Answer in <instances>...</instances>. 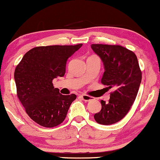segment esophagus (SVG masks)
<instances>
[{"label": "esophagus", "mask_w": 160, "mask_h": 160, "mask_svg": "<svg viewBox=\"0 0 160 160\" xmlns=\"http://www.w3.org/2000/svg\"><path fill=\"white\" fill-rule=\"evenodd\" d=\"M80 97H81L82 100H83V101H85V102H89V101L92 100V97L89 96V95H80Z\"/></svg>", "instance_id": "obj_1"}]
</instances>
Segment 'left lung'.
<instances>
[{
  "label": "left lung",
  "instance_id": "1",
  "mask_svg": "<svg viewBox=\"0 0 160 160\" xmlns=\"http://www.w3.org/2000/svg\"><path fill=\"white\" fill-rule=\"evenodd\" d=\"M91 48L103 62L102 84L114 90L108 103L101 100L102 109L94 118L99 124L116 123L127 114L138 92L141 71L137 56L132 51L118 45L92 44Z\"/></svg>",
  "mask_w": 160,
  "mask_h": 160
}]
</instances>
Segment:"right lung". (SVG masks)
<instances>
[{"instance_id":"obj_1","label":"right lung","mask_w":160,"mask_h":160,"mask_svg":"<svg viewBox=\"0 0 160 160\" xmlns=\"http://www.w3.org/2000/svg\"><path fill=\"white\" fill-rule=\"evenodd\" d=\"M82 44L34 47L24 55L16 66L17 95L25 111L38 124L52 128L65 119L76 95H62L54 88L53 79L65 74L68 58Z\"/></svg>"}]
</instances>
